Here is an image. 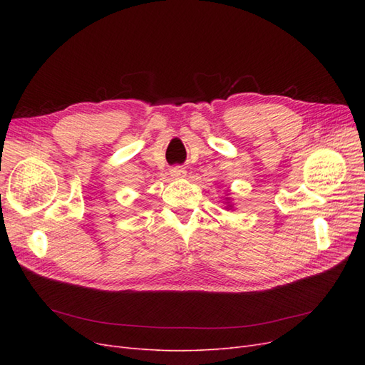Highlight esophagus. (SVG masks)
<instances>
[{
    "instance_id": "obj_1",
    "label": "esophagus",
    "mask_w": 365,
    "mask_h": 365,
    "mask_svg": "<svg viewBox=\"0 0 365 365\" xmlns=\"http://www.w3.org/2000/svg\"><path fill=\"white\" fill-rule=\"evenodd\" d=\"M170 175L173 176V178L180 180V178H184V176H185V170H184L182 168H173V169L170 170Z\"/></svg>"
}]
</instances>
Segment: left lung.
<instances>
[{"label":"left lung","mask_w":365,"mask_h":365,"mask_svg":"<svg viewBox=\"0 0 365 365\" xmlns=\"http://www.w3.org/2000/svg\"><path fill=\"white\" fill-rule=\"evenodd\" d=\"M233 207H235V204L231 202V200H230L228 196H225V208H227V210H233Z\"/></svg>","instance_id":"left-lung-1"}]
</instances>
